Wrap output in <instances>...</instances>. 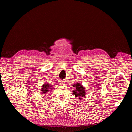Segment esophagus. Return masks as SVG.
<instances>
[{
  "label": "esophagus",
  "mask_w": 132,
  "mask_h": 132,
  "mask_svg": "<svg viewBox=\"0 0 132 132\" xmlns=\"http://www.w3.org/2000/svg\"><path fill=\"white\" fill-rule=\"evenodd\" d=\"M61 84L62 85H65V82L64 81H61Z\"/></svg>",
  "instance_id": "obj_1"
}]
</instances>
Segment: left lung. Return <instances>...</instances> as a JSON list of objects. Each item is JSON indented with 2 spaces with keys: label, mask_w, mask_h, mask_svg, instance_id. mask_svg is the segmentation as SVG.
Masks as SVG:
<instances>
[{
  "label": "left lung",
  "mask_w": 132,
  "mask_h": 132,
  "mask_svg": "<svg viewBox=\"0 0 132 132\" xmlns=\"http://www.w3.org/2000/svg\"><path fill=\"white\" fill-rule=\"evenodd\" d=\"M74 87V90H73V94L75 95V97H78L79 100H81L83 97L86 95V91L85 87L84 86L78 82L73 85Z\"/></svg>",
  "instance_id": "obj_1"
}]
</instances>
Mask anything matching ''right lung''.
Instances as JSON below:
<instances>
[{"mask_svg": "<svg viewBox=\"0 0 132 132\" xmlns=\"http://www.w3.org/2000/svg\"><path fill=\"white\" fill-rule=\"evenodd\" d=\"M53 87L52 85L48 83H45L43 84V85L42 86V87L41 89V93L42 94H46V93H47V92L52 91V90L53 89Z\"/></svg>", "mask_w": 132, "mask_h": 132, "instance_id": "obj_1", "label": "right lung"}]
</instances>
